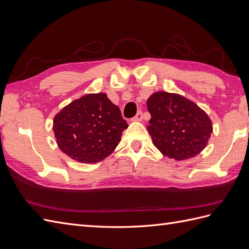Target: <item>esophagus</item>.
Segmentation results:
<instances>
[{"mask_svg":"<svg viewBox=\"0 0 249 249\" xmlns=\"http://www.w3.org/2000/svg\"><path fill=\"white\" fill-rule=\"evenodd\" d=\"M142 119H143V113H142V111H139L131 120L133 121V122H141Z\"/></svg>","mask_w":249,"mask_h":249,"instance_id":"1","label":"esophagus"}]
</instances>
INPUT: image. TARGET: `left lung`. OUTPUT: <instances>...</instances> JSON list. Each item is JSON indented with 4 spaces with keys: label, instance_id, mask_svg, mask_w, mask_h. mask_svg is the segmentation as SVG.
Instances as JSON below:
<instances>
[{
    "label": "left lung",
    "instance_id": "left-lung-1",
    "mask_svg": "<svg viewBox=\"0 0 249 249\" xmlns=\"http://www.w3.org/2000/svg\"><path fill=\"white\" fill-rule=\"evenodd\" d=\"M150 113L147 130L164 156L181 161L206 147L213 124L206 112L177 93L159 91L147 100Z\"/></svg>",
    "mask_w": 249,
    "mask_h": 249
}]
</instances>
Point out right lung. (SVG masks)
<instances>
[{
    "mask_svg": "<svg viewBox=\"0 0 249 249\" xmlns=\"http://www.w3.org/2000/svg\"><path fill=\"white\" fill-rule=\"evenodd\" d=\"M127 127L106 93H91L56 113L53 129L64 154L80 163H97L116 149Z\"/></svg>",
    "mask_w": 249,
    "mask_h": 249,
    "instance_id": "obj_1",
    "label": "right lung"
}]
</instances>
